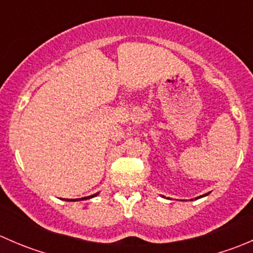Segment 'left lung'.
Wrapping results in <instances>:
<instances>
[{"mask_svg":"<svg viewBox=\"0 0 253 253\" xmlns=\"http://www.w3.org/2000/svg\"><path fill=\"white\" fill-rule=\"evenodd\" d=\"M205 196H207V195H203V196H201V197H205Z\"/></svg>","mask_w":253,"mask_h":253,"instance_id":"8db88e82","label":"left lung"}]
</instances>
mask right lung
<instances>
[{
  "label": "right lung",
  "mask_w": 253,
  "mask_h": 253,
  "mask_svg": "<svg viewBox=\"0 0 253 253\" xmlns=\"http://www.w3.org/2000/svg\"><path fill=\"white\" fill-rule=\"evenodd\" d=\"M95 196H98V193H95V195H91L89 196V197H84V198H81V200H89V198H93L95 197ZM81 200H71V201H81ZM68 201V200H67Z\"/></svg>",
  "instance_id": "add662e5"
}]
</instances>
